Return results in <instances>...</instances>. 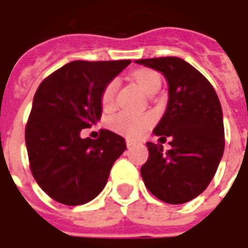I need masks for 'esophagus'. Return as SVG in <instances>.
Segmentation results:
<instances>
[{
  "instance_id": "34e87169",
  "label": "esophagus",
  "mask_w": 248,
  "mask_h": 248,
  "mask_svg": "<svg viewBox=\"0 0 248 248\" xmlns=\"http://www.w3.org/2000/svg\"><path fill=\"white\" fill-rule=\"evenodd\" d=\"M126 145H127L129 149H131V147H134V146L137 145V142H134V140H126Z\"/></svg>"
}]
</instances>
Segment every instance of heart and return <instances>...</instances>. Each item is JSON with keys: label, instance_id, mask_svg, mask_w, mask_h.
Segmentation results:
<instances>
[{"label": "heart", "instance_id": "heart-1", "mask_svg": "<svg viewBox=\"0 0 248 248\" xmlns=\"http://www.w3.org/2000/svg\"><path fill=\"white\" fill-rule=\"evenodd\" d=\"M131 81H134L146 94H155L161 87V77L151 69H138L130 74ZM115 92L117 81H110L103 87L101 93V108L103 111H111L115 106ZM153 124V118L147 114L137 115L130 113H119L108 118V127L115 133L124 135L127 138H140Z\"/></svg>", "mask_w": 248, "mask_h": 248}]
</instances>
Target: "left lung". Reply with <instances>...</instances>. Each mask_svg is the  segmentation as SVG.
<instances>
[{
    "mask_svg": "<svg viewBox=\"0 0 248 248\" xmlns=\"http://www.w3.org/2000/svg\"><path fill=\"white\" fill-rule=\"evenodd\" d=\"M161 71L169 85L166 111L154 129L170 137V150L147 142L149 159L140 175L149 191L170 204H182L210 185L224 151L223 113L211 83L178 57L137 60Z\"/></svg>",
    "mask_w": 248,
    "mask_h": 248,
    "instance_id": "8db88e82",
    "label": "left lung"
}]
</instances>
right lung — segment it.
<instances>
[{
    "label": "right lung",
    "instance_id": "add662e5",
    "mask_svg": "<svg viewBox=\"0 0 248 248\" xmlns=\"http://www.w3.org/2000/svg\"><path fill=\"white\" fill-rule=\"evenodd\" d=\"M130 60L73 61L41 82L33 98L25 142L35 182L57 202H90L106 186L114 162L126 150L121 135L101 130L98 140L81 131L101 119V93Z\"/></svg>",
    "mask_w": 248,
    "mask_h": 248
}]
</instances>
